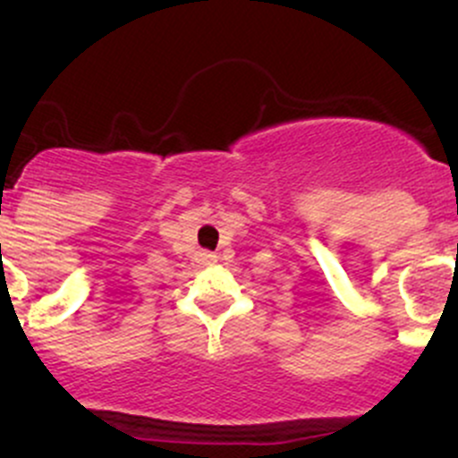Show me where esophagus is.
Returning a JSON list of instances; mask_svg holds the SVG:
<instances>
[{"instance_id": "obj_1", "label": "esophagus", "mask_w": 458, "mask_h": 458, "mask_svg": "<svg viewBox=\"0 0 458 458\" xmlns=\"http://www.w3.org/2000/svg\"><path fill=\"white\" fill-rule=\"evenodd\" d=\"M199 259H201V263H215L216 255H212V252H201Z\"/></svg>"}]
</instances>
